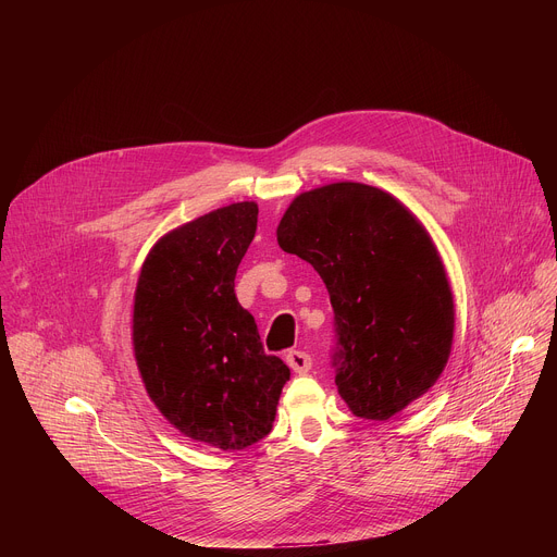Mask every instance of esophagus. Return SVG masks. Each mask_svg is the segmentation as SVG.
Masks as SVG:
<instances>
[{"label":"esophagus","instance_id":"1","mask_svg":"<svg viewBox=\"0 0 557 557\" xmlns=\"http://www.w3.org/2000/svg\"><path fill=\"white\" fill-rule=\"evenodd\" d=\"M286 363H288L290 370L297 372V374H306V372L310 370V366H312L310 355H306V352H301V350H290V352L286 355Z\"/></svg>","mask_w":557,"mask_h":557}]
</instances>
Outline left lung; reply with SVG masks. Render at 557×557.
Listing matches in <instances>:
<instances>
[{
	"instance_id": "left-lung-1",
	"label": "left lung",
	"mask_w": 557,
	"mask_h": 557,
	"mask_svg": "<svg viewBox=\"0 0 557 557\" xmlns=\"http://www.w3.org/2000/svg\"><path fill=\"white\" fill-rule=\"evenodd\" d=\"M277 245L320 273L335 310V383L350 412L387 421L441 376L454 297L425 226L394 196L361 183L299 194Z\"/></svg>"
}]
</instances>
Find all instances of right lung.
Wrapping results in <instances>:
<instances>
[{
	"label": "right lung",
	"mask_w": 557,
	"mask_h": 557,
	"mask_svg": "<svg viewBox=\"0 0 557 557\" xmlns=\"http://www.w3.org/2000/svg\"><path fill=\"white\" fill-rule=\"evenodd\" d=\"M256 228L258 205L235 202L170 231L134 293L132 342L149 399L185 436L224 451L271 432L290 376L233 290Z\"/></svg>",
	"instance_id": "add662e5"
}]
</instances>
